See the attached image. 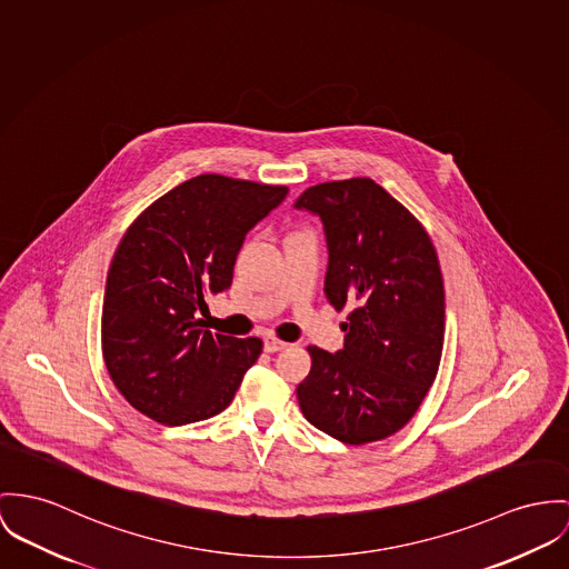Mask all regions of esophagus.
Listing matches in <instances>:
<instances>
[{
	"instance_id": "obj_1",
	"label": "esophagus",
	"mask_w": 569,
	"mask_h": 569,
	"mask_svg": "<svg viewBox=\"0 0 569 569\" xmlns=\"http://www.w3.org/2000/svg\"><path fill=\"white\" fill-rule=\"evenodd\" d=\"M288 347L286 342H281V340H277L274 336H266L263 338V350L266 352H279V350H283Z\"/></svg>"
}]
</instances>
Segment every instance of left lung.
Here are the masks:
<instances>
[{
    "label": "left lung",
    "instance_id": "left-lung-1",
    "mask_svg": "<svg viewBox=\"0 0 569 569\" xmlns=\"http://www.w3.org/2000/svg\"><path fill=\"white\" fill-rule=\"evenodd\" d=\"M295 208L322 222L325 295L338 311L350 309L345 349H307L301 411L345 443L390 438L413 418L438 375L446 306L433 242L368 177L311 186Z\"/></svg>",
    "mask_w": 569,
    "mask_h": 569
}]
</instances>
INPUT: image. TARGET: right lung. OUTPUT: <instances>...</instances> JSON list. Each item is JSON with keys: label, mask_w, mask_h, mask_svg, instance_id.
I'll list each match as a JSON object with an SVG mask.
<instances>
[{"label": "right lung", "mask_w": 569, "mask_h": 569, "mask_svg": "<svg viewBox=\"0 0 569 569\" xmlns=\"http://www.w3.org/2000/svg\"><path fill=\"white\" fill-rule=\"evenodd\" d=\"M288 194L222 176L183 181L126 231L108 270L101 349L117 390L181 427L220 413L262 352L260 338L203 329L206 299L231 286L244 236Z\"/></svg>", "instance_id": "right-lung-1"}]
</instances>
